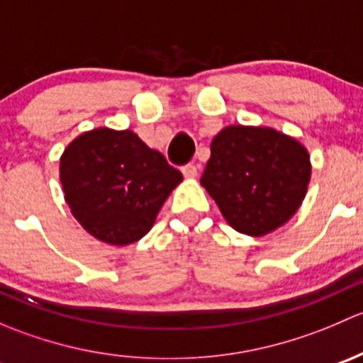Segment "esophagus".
<instances>
[{"mask_svg":"<svg viewBox=\"0 0 363 363\" xmlns=\"http://www.w3.org/2000/svg\"><path fill=\"white\" fill-rule=\"evenodd\" d=\"M182 175H184L186 179H195L196 175H199V168L191 163L184 164V167H182Z\"/></svg>","mask_w":363,"mask_h":363,"instance_id":"34e87169","label":"esophagus"}]
</instances>
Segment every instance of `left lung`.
Returning a JSON list of instances; mask_svg holds the SVG:
<instances>
[{"instance_id": "obj_1", "label": "left lung", "mask_w": 363, "mask_h": 363, "mask_svg": "<svg viewBox=\"0 0 363 363\" xmlns=\"http://www.w3.org/2000/svg\"><path fill=\"white\" fill-rule=\"evenodd\" d=\"M311 181L307 149L267 126H226L212 138L200 179L232 228L263 237L290 221Z\"/></svg>"}]
</instances>
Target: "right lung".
<instances>
[{"label":"right lung","instance_id":"1","mask_svg":"<svg viewBox=\"0 0 363 363\" xmlns=\"http://www.w3.org/2000/svg\"><path fill=\"white\" fill-rule=\"evenodd\" d=\"M60 181L73 218L94 239L128 246L152 228L182 174L131 130L94 128L60 158Z\"/></svg>","mask_w":363,"mask_h":363}]
</instances>
